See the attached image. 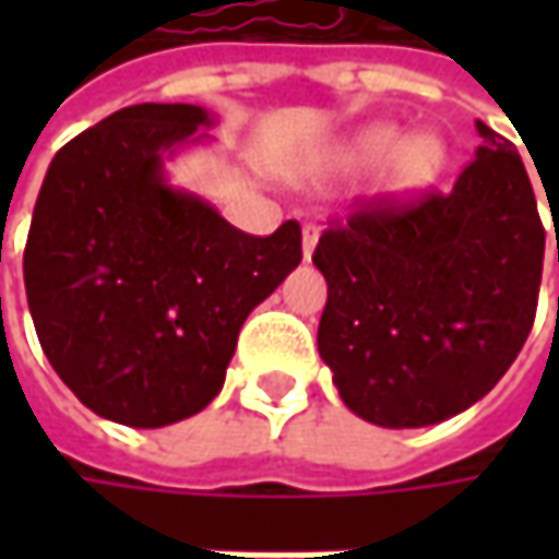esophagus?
<instances>
[{
	"mask_svg": "<svg viewBox=\"0 0 559 559\" xmlns=\"http://www.w3.org/2000/svg\"><path fill=\"white\" fill-rule=\"evenodd\" d=\"M317 239H320V226L317 224L301 226V254H305V261H311L313 248H317Z\"/></svg>",
	"mask_w": 559,
	"mask_h": 559,
	"instance_id": "1",
	"label": "esophagus"
}]
</instances>
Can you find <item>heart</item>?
I'll use <instances>...</instances> for the list:
<instances>
[{"label":"heart","instance_id":"b5f03b06","mask_svg":"<svg viewBox=\"0 0 559 559\" xmlns=\"http://www.w3.org/2000/svg\"><path fill=\"white\" fill-rule=\"evenodd\" d=\"M338 170H367L382 164V189L392 195H417L448 167V145L439 133H411L395 123H367L335 148Z\"/></svg>","mask_w":559,"mask_h":559}]
</instances>
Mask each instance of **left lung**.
Wrapping results in <instances>:
<instances>
[{
  "label": "left lung",
  "mask_w": 559,
  "mask_h": 559,
  "mask_svg": "<svg viewBox=\"0 0 559 559\" xmlns=\"http://www.w3.org/2000/svg\"><path fill=\"white\" fill-rule=\"evenodd\" d=\"M483 145L448 195L373 204L320 236L326 280L317 352L345 407L419 429L485 397L535 320L545 226L513 142Z\"/></svg>",
  "instance_id": "left-lung-1"
}]
</instances>
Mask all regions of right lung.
Here are the masks:
<instances>
[{
	"label": "right lung",
	"instance_id": "right-lung-1",
	"mask_svg": "<svg viewBox=\"0 0 559 559\" xmlns=\"http://www.w3.org/2000/svg\"><path fill=\"white\" fill-rule=\"evenodd\" d=\"M202 105H130L49 164L24 248L39 345L93 414L158 429L224 389L246 317L301 264V226L248 236L167 180L214 142Z\"/></svg>",
	"mask_w": 559,
	"mask_h": 559
}]
</instances>
